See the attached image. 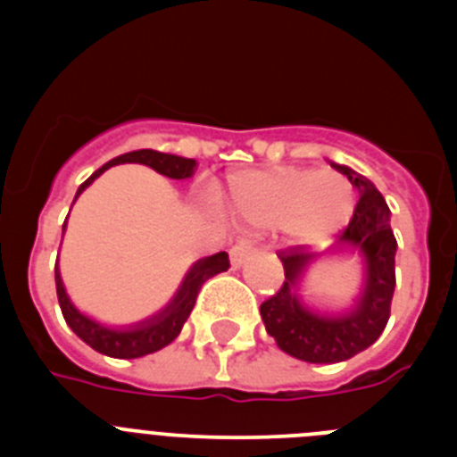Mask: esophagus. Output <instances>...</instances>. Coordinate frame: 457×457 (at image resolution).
<instances>
[{
  "instance_id": "34e87169",
  "label": "esophagus",
  "mask_w": 457,
  "mask_h": 457,
  "mask_svg": "<svg viewBox=\"0 0 457 457\" xmlns=\"http://www.w3.org/2000/svg\"><path fill=\"white\" fill-rule=\"evenodd\" d=\"M253 252H256L253 242H249V240L236 242V245H233V249H231V263L236 265V268H240V265L245 263L249 256H253Z\"/></svg>"
}]
</instances>
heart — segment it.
Returning <instances> with one entry per match:
<instances>
[{"label":"heart","instance_id":"b5f03b06","mask_svg":"<svg viewBox=\"0 0 457 457\" xmlns=\"http://www.w3.org/2000/svg\"><path fill=\"white\" fill-rule=\"evenodd\" d=\"M231 208L245 224L281 226L295 240L316 245L348 224L354 189L341 173L274 167L237 173L231 180Z\"/></svg>","mask_w":457,"mask_h":457}]
</instances>
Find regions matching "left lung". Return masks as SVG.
I'll return each mask as SVG.
<instances>
[{"label": "left lung", "instance_id": "8db88e82", "mask_svg": "<svg viewBox=\"0 0 457 457\" xmlns=\"http://www.w3.org/2000/svg\"><path fill=\"white\" fill-rule=\"evenodd\" d=\"M357 187L359 204L353 220L338 233L337 252L357 249L364 256L366 284L357 306L343 316H318L297 300L295 286L313 253L306 245H293L277 256L284 263L286 281L261 304L265 329L290 357L309 364H337L364 353L385 332L395 288V242L389 224V205L366 176L332 164Z\"/></svg>", "mask_w": 457, "mask_h": 457}]
</instances>
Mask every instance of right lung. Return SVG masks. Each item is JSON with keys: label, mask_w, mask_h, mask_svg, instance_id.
Here are the masks:
<instances>
[{"label": "right lung", "mask_w": 457, "mask_h": 457, "mask_svg": "<svg viewBox=\"0 0 457 457\" xmlns=\"http://www.w3.org/2000/svg\"><path fill=\"white\" fill-rule=\"evenodd\" d=\"M125 162L146 164V167L155 169L157 173H162V176L173 180L189 179L194 173V167H196V162H194V160H187V157L169 155V153L151 151V148H141V151L125 153V155L109 160L104 167H100L98 171L93 173L91 179L84 180V183L79 185L78 196L93 183V180L98 179L100 173L107 171V169L114 167V164ZM78 196H75V199H78ZM63 228H66V224H63ZM228 268H231V263H228V253L226 252H220L215 253V256H208L204 258V261H199V263L194 265L187 272V277H185L183 286H180V290L171 300V304L164 311H160L157 316H153L151 320L141 322V325L132 327V329H109V327H103L98 325V322H93L91 318L82 316V313L72 306V302L68 300V295L62 284V274H59V265H54L56 297H59V306H62V313L63 318H66L68 327H71L72 332L78 334L87 345H91V348L98 350V353L107 354V357L137 359L144 357V354L162 350L164 345H169L173 338L179 337L185 320H187L189 313H192L194 302H196V295H199L201 286H204L210 277L226 272Z\"/></svg>", "instance_id": "add662e5"}]
</instances>
